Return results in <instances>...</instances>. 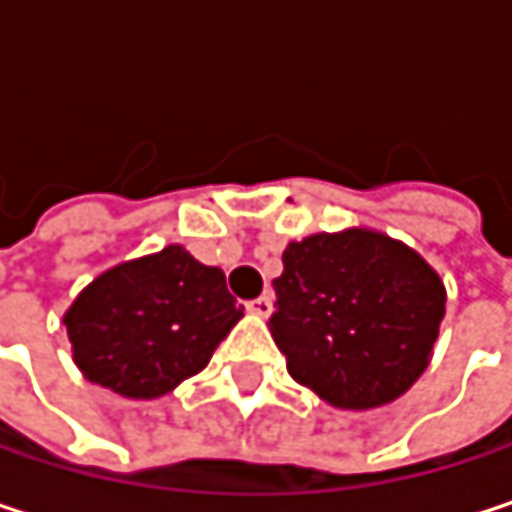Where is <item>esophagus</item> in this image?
I'll return each mask as SVG.
<instances>
[{"instance_id":"1","label":"esophagus","mask_w":512,"mask_h":512,"mask_svg":"<svg viewBox=\"0 0 512 512\" xmlns=\"http://www.w3.org/2000/svg\"><path fill=\"white\" fill-rule=\"evenodd\" d=\"M246 308L255 317H269L272 314V293H263V296H257L252 302H246Z\"/></svg>"}]
</instances>
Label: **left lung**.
Listing matches in <instances>:
<instances>
[{"mask_svg": "<svg viewBox=\"0 0 512 512\" xmlns=\"http://www.w3.org/2000/svg\"><path fill=\"white\" fill-rule=\"evenodd\" d=\"M269 332L296 382L338 409H376L427 370L445 317L439 272L367 228L290 243Z\"/></svg>", "mask_w": 512, "mask_h": 512, "instance_id": "obj_1", "label": "left lung"}]
</instances>
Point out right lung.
Instances as JSON below:
<instances>
[{
	"label": "right lung",
	"instance_id": "right-lung-1",
	"mask_svg": "<svg viewBox=\"0 0 512 512\" xmlns=\"http://www.w3.org/2000/svg\"><path fill=\"white\" fill-rule=\"evenodd\" d=\"M243 317L225 272L183 246L118 263L67 308L73 361L88 382L154 400L207 367Z\"/></svg>",
	"mask_w": 512,
	"mask_h": 512
}]
</instances>
